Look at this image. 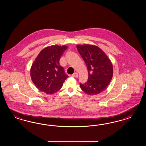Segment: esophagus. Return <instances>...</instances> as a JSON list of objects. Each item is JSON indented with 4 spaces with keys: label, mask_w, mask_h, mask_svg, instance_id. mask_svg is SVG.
<instances>
[{
    "label": "esophagus",
    "mask_w": 146,
    "mask_h": 146,
    "mask_svg": "<svg viewBox=\"0 0 146 146\" xmlns=\"http://www.w3.org/2000/svg\"><path fill=\"white\" fill-rule=\"evenodd\" d=\"M73 77H75V78H78V74L77 73H74V74H72Z\"/></svg>",
    "instance_id": "34e87169"
}]
</instances>
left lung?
Wrapping results in <instances>:
<instances>
[{"label": "left lung", "mask_w": 146, "mask_h": 146, "mask_svg": "<svg viewBox=\"0 0 146 146\" xmlns=\"http://www.w3.org/2000/svg\"><path fill=\"white\" fill-rule=\"evenodd\" d=\"M76 48L88 69V80L80 84L81 89L89 95L102 92L110 82L113 76V66L103 51L97 46L77 45Z\"/></svg>", "instance_id": "left-lung-1"}]
</instances>
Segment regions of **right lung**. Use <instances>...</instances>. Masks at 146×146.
<instances>
[{
  "instance_id": "obj_1",
  "label": "right lung",
  "mask_w": 146,
  "mask_h": 146,
  "mask_svg": "<svg viewBox=\"0 0 146 146\" xmlns=\"http://www.w3.org/2000/svg\"><path fill=\"white\" fill-rule=\"evenodd\" d=\"M67 49L66 45L48 46L40 52L33 63L31 69V80L40 91L47 94L56 93L68 77L59 64V60Z\"/></svg>"
}]
</instances>
